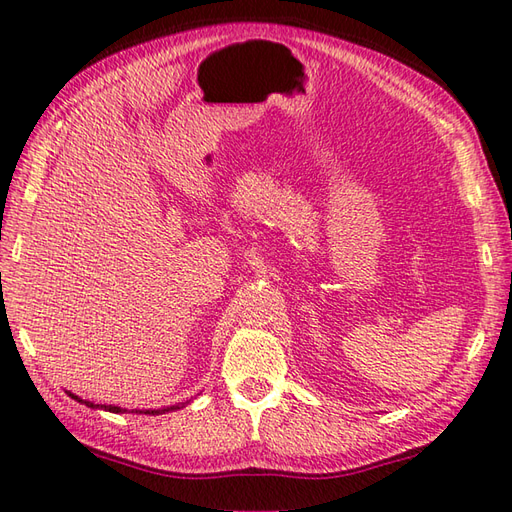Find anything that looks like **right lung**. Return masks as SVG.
<instances>
[{
    "mask_svg": "<svg viewBox=\"0 0 512 512\" xmlns=\"http://www.w3.org/2000/svg\"><path fill=\"white\" fill-rule=\"evenodd\" d=\"M68 396H72L76 402H83V405H88V407H92V409H105V411H112V413H123V411H127V409H121V407H114V405H94V402H90V400H81L79 396H74V394H70L68 391ZM173 409H180V405H173V407H165V409H132V413H149V416H158V413H165V411H173Z\"/></svg>",
    "mask_w": 512,
    "mask_h": 512,
    "instance_id": "obj_1",
    "label": "right lung"
}]
</instances>
